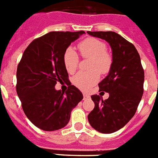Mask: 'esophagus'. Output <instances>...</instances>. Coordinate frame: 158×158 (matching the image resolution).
<instances>
[{
	"mask_svg": "<svg viewBox=\"0 0 158 158\" xmlns=\"http://www.w3.org/2000/svg\"><path fill=\"white\" fill-rule=\"evenodd\" d=\"M83 96H84V100H87V99L90 98V96L87 93H83Z\"/></svg>",
	"mask_w": 158,
	"mask_h": 158,
	"instance_id": "1",
	"label": "esophagus"
}]
</instances>
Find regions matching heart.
<instances>
[{
  "instance_id": "1",
  "label": "heart",
  "mask_w": 158,
  "mask_h": 158,
  "mask_svg": "<svg viewBox=\"0 0 158 158\" xmlns=\"http://www.w3.org/2000/svg\"><path fill=\"white\" fill-rule=\"evenodd\" d=\"M78 49L81 56L89 58V72H79L73 77V83L76 87L83 91H89L100 79L99 71L102 74L109 72L112 66L113 58L111 54L106 50L104 42L96 38H87L78 44ZM63 63L69 73L76 71L79 63V57L76 51L69 47L63 54Z\"/></svg>"
}]
</instances>
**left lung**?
<instances>
[{
    "label": "left lung",
    "mask_w": 158,
    "mask_h": 158,
    "mask_svg": "<svg viewBox=\"0 0 158 158\" xmlns=\"http://www.w3.org/2000/svg\"><path fill=\"white\" fill-rule=\"evenodd\" d=\"M88 34L104 40L112 50V66L99 91L109 93L103 100L93 95L94 109L88 119L92 127L103 134H111L123 127L135 115L143 94L144 69L135 46L114 31H88Z\"/></svg>",
    "instance_id": "8db88e82"
}]
</instances>
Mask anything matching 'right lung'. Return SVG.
Wrapping results in <instances>:
<instances>
[{"mask_svg": "<svg viewBox=\"0 0 158 158\" xmlns=\"http://www.w3.org/2000/svg\"><path fill=\"white\" fill-rule=\"evenodd\" d=\"M84 33L49 32L29 44L18 64L16 93L26 116L40 129L52 131L66 126L73 108L83 99L73 85L65 93L57 91L54 86L69 79L63 54Z\"/></svg>", "mask_w": 158, "mask_h": 158, "instance_id": "right-lung-1", "label": "right lung"}]
</instances>
